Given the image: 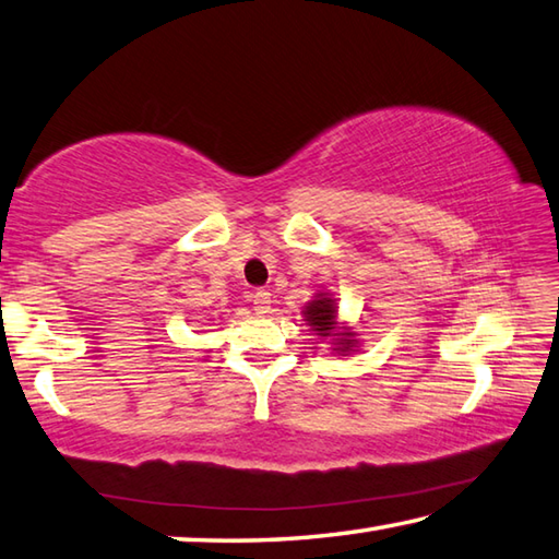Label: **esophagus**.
Returning <instances> with one entry per match:
<instances>
[{
    "instance_id": "obj_1",
    "label": "esophagus",
    "mask_w": 559,
    "mask_h": 559,
    "mask_svg": "<svg viewBox=\"0 0 559 559\" xmlns=\"http://www.w3.org/2000/svg\"><path fill=\"white\" fill-rule=\"evenodd\" d=\"M251 305H254V310L259 314L269 312V308H271V293L264 290V288H257L254 293H251Z\"/></svg>"
}]
</instances>
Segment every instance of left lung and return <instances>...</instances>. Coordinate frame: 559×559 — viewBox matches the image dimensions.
<instances>
[{"label": "left lung", "instance_id": "8db88e82", "mask_svg": "<svg viewBox=\"0 0 559 559\" xmlns=\"http://www.w3.org/2000/svg\"><path fill=\"white\" fill-rule=\"evenodd\" d=\"M302 314H305V322L312 326V332H317L320 336H332V332L336 330L334 326L336 324L334 322L336 305L332 298H326V295H322V293H320V298L305 305ZM344 336H354V334L346 332ZM352 344H354V338H342V342H338V348H334V352H346V348H352Z\"/></svg>", "mask_w": 559, "mask_h": 559}]
</instances>
